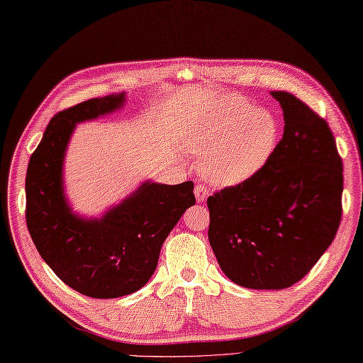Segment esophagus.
I'll return each instance as SVG.
<instances>
[{
    "label": "esophagus",
    "instance_id": "34e87169",
    "mask_svg": "<svg viewBox=\"0 0 363 363\" xmlns=\"http://www.w3.org/2000/svg\"><path fill=\"white\" fill-rule=\"evenodd\" d=\"M194 194H196V199L197 202H205V199L208 197V189H206L205 184L199 183L196 184V189H194Z\"/></svg>",
    "mask_w": 363,
    "mask_h": 363
}]
</instances>
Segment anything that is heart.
Returning <instances> with one entry per match:
<instances>
[{"mask_svg":"<svg viewBox=\"0 0 363 363\" xmlns=\"http://www.w3.org/2000/svg\"><path fill=\"white\" fill-rule=\"evenodd\" d=\"M277 138V122L268 111L255 109L241 97H228L192 125L184 145L205 158L203 171L213 183L236 184L260 171Z\"/></svg>","mask_w":363,"mask_h":363,"instance_id":"1","label":"heart"}]
</instances>
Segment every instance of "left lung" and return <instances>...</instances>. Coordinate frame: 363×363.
Listing matches in <instances>:
<instances>
[{
	"label": "left lung",
	"instance_id": "1",
	"mask_svg": "<svg viewBox=\"0 0 363 363\" xmlns=\"http://www.w3.org/2000/svg\"><path fill=\"white\" fill-rule=\"evenodd\" d=\"M271 95L284 111L282 139L257 174L206 199L220 269L254 290L299 282L342 220L343 162L328 122L290 92Z\"/></svg>",
	"mask_w": 363,
	"mask_h": 363
}]
</instances>
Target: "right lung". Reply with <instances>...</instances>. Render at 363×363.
<instances>
[{
	"label": "right lung",
	"instance_id": "obj_1",
	"mask_svg": "<svg viewBox=\"0 0 363 363\" xmlns=\"http://www.w3.org/2000/svg\"><path fill=\"white\" fill-rule=\"evenodd\" d=\"M123 100V94L91 99L51 117L25 182L26 225L40 257L65 285L97 299L131 294L149 282L162 242L196 203L192 182H147L101 219L70 213L61 172L73 127L121 108Z\"/></svg>",
	"mask_w": 363,
	"mask_h": 363
}]
</instances>
